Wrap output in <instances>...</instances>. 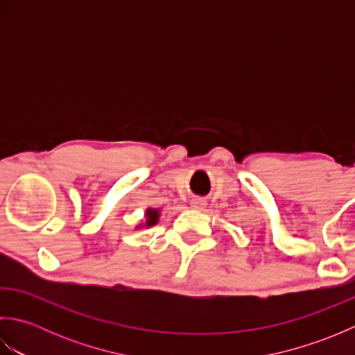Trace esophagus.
Segmentation results:
<instances>
[{
    "instance_id": "1",
    "label": "esophagus",
    "mask_w": 355,
    "mask_h": 355,
    "mask_svg": "<svg viewBox=\"0 0 355 355\" xmlns=\"http://www.w3.org/2000/svg\"><path fill=\"white\" fill-rule=\"evenodd\" d=\"M206 205H207V201L202 200V198H193V200L191 201V206H192V209H195V210H202V209L206 207Z\"/></svg>"
}]
</instances>
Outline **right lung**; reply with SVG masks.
<instances>
[{
	"label": "right lung",
	"mask_w": 355,
	"mask_h": 355,
	"mask_svg": "<svg viewBox=\"0 0 355 355\" xmlns=\"http://www.w3.org/2000/svg\"><path fill=\"white\" fill-rule=\"evenodd\" d=\"M145 216H146V221L143 224H139L137 229H140V227H153V225H155L158 223V218H160V209L148 207Z\"/></svg>",
	"instance_id": "add662e5"
}]
</instances>
